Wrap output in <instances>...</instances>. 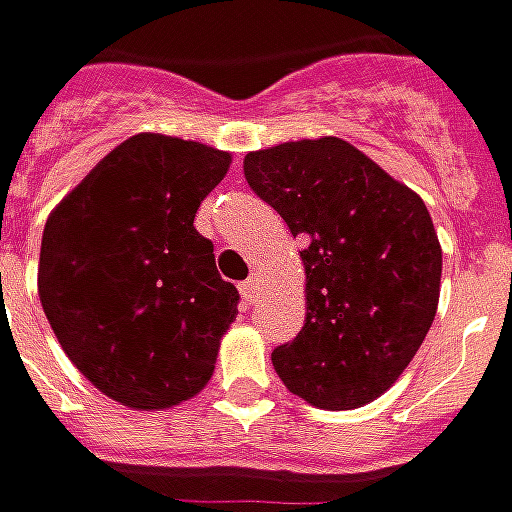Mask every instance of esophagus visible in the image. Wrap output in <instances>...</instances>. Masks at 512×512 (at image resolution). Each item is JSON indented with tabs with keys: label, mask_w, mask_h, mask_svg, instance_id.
<instances>
[{
	"label": "esophagus",
	"mask_w": 512,
	"mask_h": 512,
	"mask_svg": "<svg viewBox=\"0 0 512 512\" xmlns=\"http://www.w3.org/2000/svg\"><path fill=\"white\" fill-rule=\"evenodd\" d=\"M257 294H260V280H257V277H249L246 283H241V297L249 302V305L257 300Z\"/></svg>",
	"instance_id": "esophagus-1"
}]
</instances>
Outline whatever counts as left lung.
Wrapping results in <instances>:
<instances>
[{
    "mask_svg": "<svg viewBox=\"0 0 512 512\" xmlns=\"http://www.w3.org/2000/svg\"><path fill=\"white\" fill-rule=\"evenodd\" d=\"M243 176L300 238L305 325L271 364L319 409H358L387 392L429 333L443 249L412 187L339 137L243 156Z\"/></svg>",
    "mask_w": 512,
    "mask_h": 512,
    "instance_id": "left-lung-1",
    "label": "left lung"
}]
</instances>
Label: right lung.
I'll return each mask as SVG.
<instances>
[{"label": "right lung", "instance_id": "1", "mask_svg": "<svg viewBox=\"0 0 512 512\" xmlns=\"http://www.w3.org/2000/svg\"><path fill=\"white\" fill-rule=\"evenodd\" d=\"M232 154L142 131L50 212L38 300L66 358L139 412L196 398L238 316V288L193 227Z\"/></svg>", "mask_w": 512, "mask_h": 512}]
</instances>
